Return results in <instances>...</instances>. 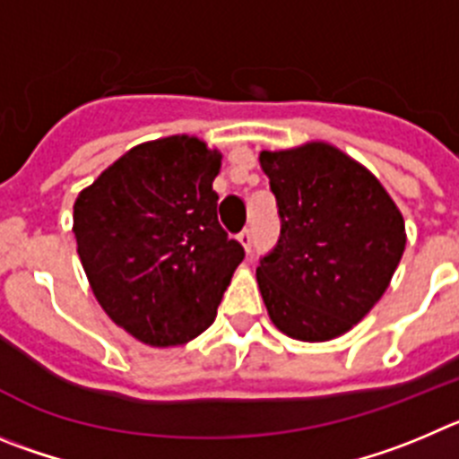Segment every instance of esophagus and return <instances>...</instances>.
<instances>
[{"label": "esophagus", "mask_w": 459, "mask_h": 459, "mask_svg": "<svg viewBox=\"0 0 459 459\" xmlns=\"http://www.w3.org/2000/svg\"><path fill=\"white\" fill-rule=\"evenodd\" d=\"M238 239H239V245L245 247L247 254H251V242H254V235H251V230L245 229V230H242V233L238 235Z\"/></svg>", "instance_id": "34e87169"}]
</instances>
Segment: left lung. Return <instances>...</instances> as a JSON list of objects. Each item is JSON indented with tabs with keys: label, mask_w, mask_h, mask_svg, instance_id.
Here are the masks:
<instances>
[{
	"label": "left lung",
	"mask_w": 459,
	"mask_h": 459,
	"mask_svg": "<svg viewBox=\"0 0 459 459\" xmlns=\"http://www.w3.org/2000/svg\"><path fill=\"white\" fill-rule=\"evenodd\" d=\"M281 217L274 251L255 279L286 336H342L382 299L407 233L398 205L368 169L327 142L260 151Z\"/></svg>",
	"instance_id": "left-lung-1"
}]
</instances>
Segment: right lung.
<instances>
[{
    "label": "right lung",
    "mask_w": 459,
    "mask_h": 459,
    "mask_svg": "<svg viewBox=\"0 0 459 459\" xmlns=\"http://www.w3.org/2000/svg\"><path fill=\"white\" fill-rule=\"evenodd\" d=\"M220 169L217 148L171 134L130 148L73 205L77 254L98 304L152 348L204 333L245 258L217 221Z\"/></svg>",
    "instance_id": "add662e5"
}]
</instances>
